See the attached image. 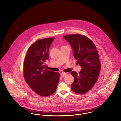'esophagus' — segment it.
Returning <instances> with one entry per match:
<instances>
[{
  "label": "esophagus",
  "mask_w": 121,
  "mask_h": 121,
  "mask_svg": "<svg viewBox=\"0 0 121 121\" xmlns=\"http://www.w3.org/2000/svg\"><path fill=\"white\" fill-rule=\"evenodd\" d=\"M66 75H67V73H61V75H61V76L62 77H63L65 76Z\"/></svg>",
  "instance_id": "esophagus-1"
}]
</instances>
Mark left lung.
<instances>
[{"label":"left lung","instance_id":"left-lung-1","mask_svg":"<svg viewBox=\"0 0 121 121\" xmlns=\"http://www.w3.org/2000/svg\"><path fill=\"white\" fill-rule=\"evenodd\" d=\"M63 38L72 47L74 57L82 68L79 73H71L74 78L71 89L77 93L84 94L94 86L99 74L101 64L98 51L92 41L84 35H67Z\"/></svg>","mask_w":121,"mask_h":121}]
</instances>
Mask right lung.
<instances>
[{
	"mask_svg": "<svg viewBox=\"0 0 121 121\" xmlns=\"http://www.w3.org/2000/svg\"><path fill=\"white\" fill-rule=\"evenodd\" d=\"M54 38L37 41L30 46L24 60L23 76L26 82L37 94L43 97L56 92L60 74L46 69L48 51Z\"/></svg>",
	"mask_w": 121,
	"mask_h": 121,
	"instance_id": "right-lung-1",
	"label": "right lung"
}]
</instances>
